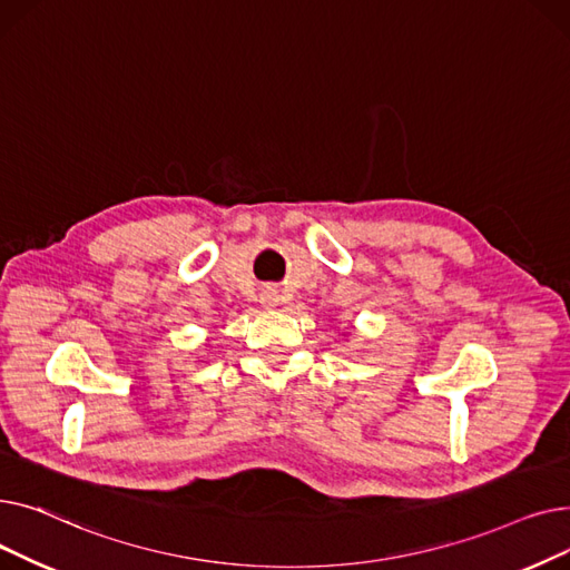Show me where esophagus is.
Segmentation results:
<instances>
[{"instance_id": "1", "label": "esophagus", "mask_w": 570, "mask_h": 570, "mask_svg": "<svg viewBox=\"0 0 570 570\" xmlns=\"http://www.w3.org/2000/svg\"><path fill=\"white\" fill-rule=\"evenodd\" d=\"M263 303H265V305H273V303H275L273 293H265V295H263Z\"/></svg>"}]
</instances>
